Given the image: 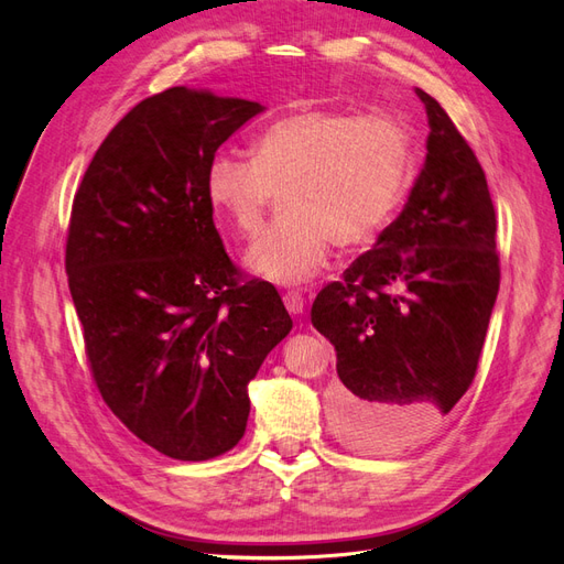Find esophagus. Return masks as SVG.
I'll return each instance as SVG.
<instances>
[{"label":"esophagus","mask_w":564,"mask_h":564,"mask_svg":"<svg viewBox=\"0 0 564 564\" xmlns=\"http://www.w3.org/2000/svg\"><path fill=\"white\" fill-rule=\"evenodd\" d=\"M284 305L286 311L292 315H301L305 311V299L301 292H296V289H292V292L284 294Z\"/></svg>","instance_id":"esophagus-1"}]
</instances>
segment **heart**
I'll return each mask as SVG.
<instances>
[{
    "mask_svg": "<svg viewBox=\"0 0 564 564\" xmlns=\"http://www.w3.org/2000/svg\"><path fill=\"white\" fill-rule=\"evenodd\" d=\"M414 141L390 115L344 110L286 115L251 145V160L220 152L207 166V197L237 237H251L278 195L284 216L247 253L268 282L301 284L327 263L332 245L377 240L409 191Z\"/></svg>",
    "mask_w": 564,
    "mask_h": 564,
    "instance_id": "obj_1",
    "label": "heart"
}]
</instances>
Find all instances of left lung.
I'll return each mask as SVG.
<instances>
[{"instance_id":"8db88e82","label":"left lung","mask_w":564,"mask_h":564,"mask_svg":"<svg viewBox=\"0 0 564 564\" xmlns=\"http://www.w3.org/2000/svg\"><path fill=\"white\" fill-rule=\"evenodd\" d=\"M425 160L402 214L311 322L336 350L338 433L355 452L423 445L464 398L499 294L497 216L475 152L433 96Z\"/></svg>"}]
</instances>
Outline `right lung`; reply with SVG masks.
<instances>
[{
    "instance_id": "1",
    "label": "right lung",
    "mask_w": 564,
    "mask_h": 564,
    "mask_svg": "<svg viewBox=\"0 0 564 564\" xmlns=\"http://www.w3.org/2000/svg\"><path fill=\"white\" fill-rule=\"evenodd\" d=\"M265 108L174 87L100 143L73 202L65 272L106 404L152 449L207 460L242 440L249 383L292 332L278 289L240 282L207 166Z\"/></svg>"
}]
</instances>
